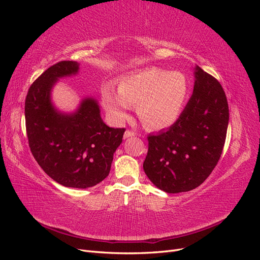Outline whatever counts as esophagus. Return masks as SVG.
Instances as JSON below:
<instances>
[{
    "label": "esophagus",
    "mask_w": 260,
    "mask_h": 260,
    "mask_svg": "<svg viewBox=\"0 0 260 260\" xmlns=\"http://www.w3.org/2000/svg\"><path fill=\"white\" fill-rule=\"evenodd\" d=\"M136 136V133L133 132V131H130V130H127L124 132V135H123V139H128V138H131V137H135Z\"/></svg>",
    "instance_id": "obj_1"
}]
</instances>
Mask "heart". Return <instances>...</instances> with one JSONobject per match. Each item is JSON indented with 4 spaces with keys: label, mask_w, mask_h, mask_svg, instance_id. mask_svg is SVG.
<instances>
[{
    "label": "heart",
    "mask_w": 260,
    "mask_h": 260,
    "mask_svg": "<svg viewBox=\"0 0 260 260\" xmlns=\"http://www.w3.org/2000/svg\"><path fill=\"white\" fill-rule=\"evenodd\" d=\"M117 89L104 84L101 91L104 108L112 119L121 122L130 106H137L141 122L154 130L169 128L178 121L190 91L184 74L156 67L121 77Z\"/></svg>",
    "instance_id": "heart-1"
}]
</instances>
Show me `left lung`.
<instances>
[{
	"label": "left lung",
	"instance_id": "8db88e82",
	"mask_svg": "<svg viewBox=\"0 0 260 260\" xmlns=\"http://www.w3.org/2000/svg\"><path fill=\"white\" fill-rule=\"evenodd\" d=\"M194 89L182 115L171 127L149 135L143 169L166 193L187 192L214 170L224 145L229 107L214 77L194 68Z\"/></svg>",
	"mask_w": 260,
	"mask_h": 260
}]
</instances>
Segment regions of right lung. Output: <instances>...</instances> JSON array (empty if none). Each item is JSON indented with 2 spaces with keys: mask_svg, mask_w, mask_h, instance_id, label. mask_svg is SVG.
<instances>
[{
  "mask_svg": "<svg viewBox=\"0 0 260 260\" xmlns=\"http://www.w3.org/2000/svg\"><path fill=\"white\" fill-rule=\"evenodd\" d=\"M79 69V62L73 60L46 69L30 86L25 117L31 153L45 174L64 186L86 188L108 176L124 129L108 127L93 96L83 98L70 113L54 105L55 84Z\"/></svg>",
  "mask_w": 260,
  "mask_h": 260,
  "instance_id": "obj_1",
  "label": "right lung"
}]
</instances>
